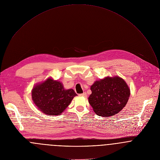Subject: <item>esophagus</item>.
Returning a JSON list of instances; mask_svg holds the SVG:
<instances>
[{
    "mask_svg": "<svg viewBox=\"0 0 160 160\" xmlns=\"http://www.w3.org/2000/svg\"><path fill=\"white\" fill-rule=\"evenodd\" d=\"M79 96H82V97H84V98H86V97H87V94H86V92H83V93H82V94H80Z\"/></svg>",
    "mask_w": 160,
    "mask_h": 160,
    "instance_id": "esophagus-1",
    "label": "esophagus"
}]
</instances>
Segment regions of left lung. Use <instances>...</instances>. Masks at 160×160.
Masks as SVG:
<instances>
[{
  "label": "left lung",
  "instance_id": "1",
  "mask_svg": "<svg viewBox=\"0 0 160 160\" xmlns=\"http://www.w3.org/2000/svg\"><path fill=\"white\" fill-rule=\"evenodd\" d=\"M91 90L89 102L95 113L102 117H109L121 111L130 96L127 83L118 76L96 81L91 86Z\"/></svg>",
  "mask_w": 160,
  "mask_h": 160
}]
</instances>
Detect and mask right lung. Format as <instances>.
Returning a JSON list of instances; mask_svg holds the SVG:
<instances>
[{
	"label": "right lung",
	"instance_id": "obj_1",
	"mask_svg": "<svg viewBox=\"0 0 160 160\" xmlns=\"http://www.w3.org/2000/svg\"><path fill=\"white\" fill-rule=\"evenodd\" d=\"M78 96L72 89H66L62 83L49 78L32 89V99L38 109L48 116L59 115Z\"/></svg>",
	"mask_w": 160,
	"mask_h": 160
}]
</instances>
